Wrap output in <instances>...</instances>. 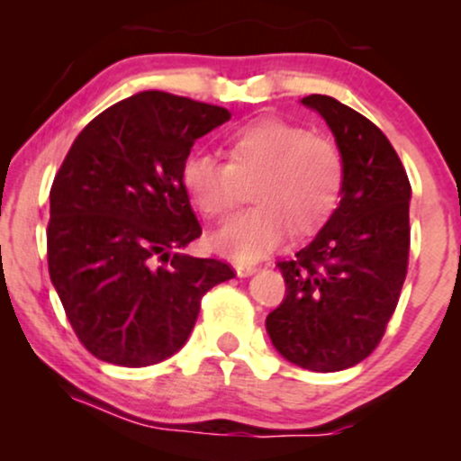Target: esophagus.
<instances>
[{
	"label": "esophagus",
	"instance_id": "34e87169",
	"mask_svg": "<svg viewBox=\"0 0 461 461\" xmlns=\"http://www.w3.org/2000/svg\"><path fill=\"white\" fill-rule=\"evenodd\" d=\"M234 271L238 277H249V275L256 273V267H253V264H247V262H234Z\"/></svg>",
	"mask_w": 461,
	"mask_h": 461
}]
</instances>
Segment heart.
<instances>
[{
    "label": "heart",
    "instance_id": "1",
    "mask_svg": "<svg viewBox=\"0 0 461 461\" xmlns=\"http://www.w3.org/2000/svg\"><path fill=\"white\" fill-rule=\"evenodd\" d=\"M253 179L256 203L210 236L214 251L256 262L293 234L303 236L330 219L345 184L340 151L321 136L284 121H256L227 139V162L193 151L182 164V184L205 219H223L238 201V182Z\"/></svg>",
    "mask_w": 461,
    "mask_h": 461
}]
</instances>
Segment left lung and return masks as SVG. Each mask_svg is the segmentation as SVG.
Listing matches in <instances>:
<instances>
[{
    "mask_svg": "<svg viewBox=\"0 0 461 461\" xmlns=\"http://www.w3.org/2000/svg\"><path fill=\"white\" fill-rule=\"evenodd\" d=\"M301 104L331 130L345 184L319 234L293 260L279 262L285 297L267 316V333L294 366L336 373L375 351L399 303L411 188L394 147L366 116L327 95Z\"/></svg>",
    "mask_w": 461,
    "mask_h": 461,
    "instance_id": "1",
    "label": "left lung"
}]
</instances>
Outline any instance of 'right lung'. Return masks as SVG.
<instances>
[{
	"instance_id": "add662e5",
	"label": "right lung",
	"mask_w": 461,
	"mask_h": 461,
	"mask_svg": "<svg viewBox=\"0 0 461 461\" xmlns=\"http://www.w3.org/2000/svg\"><path fill=\"white\" fill-rule=\"evenodd\" d=\"M230 121L219 105L145 91L95 116L50 193L47 262L79 342L140 368L186 345L201 297L230 264L182 253L201 225L182 184L194 140Z\"/></svg>"
}]
</instances>
